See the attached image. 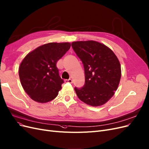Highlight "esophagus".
Returning a JSON list of instances; mask_svg holds the SVG:
<instances>
[{
  "mask_svg": "<svg viewBox=\"0 0 149 149\" xmlns=\"http://www.w3.org/2000/svg\"><path fill=\"white\" fill-rule=\"evenodd\" d=\"M65 83H73V81L71 79H65Z\"/></svg>",
  "mask_w": 149,
  "mask_h": 149,
  "instance_id": "1",
  "label": "esophagus"
}]
</instances>
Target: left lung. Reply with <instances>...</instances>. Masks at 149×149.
Masks as SVG:
<instances>
[{"mask_svg":"<svg viewBox=\"0 0 149 149\" xmlns=\"http://www.w3.org/2000/svg\"><path fill=\"white\" fill-rule=\"evenodd\" d=\"M72 47L84 65L85 84L74 88L78 98L92 107L105 104L115 94L121 76V65L115 53L95 40L75 41Z\"/></svg>","mask_w":149,"mask_h":149,"instance_id":"left-lung-1","label":"left lung"}]
</instances>
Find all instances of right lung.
I'll return each mask as SVG.
<instances>
[{"instance_id": "1", "label": "right lung", "mask_w": 149, "mask_h": 149, "mask_svg": "<svg viewBox=\"0 0 149 149\" xmlns=\"http://www.w3.org/2000/svg\"><path fill=\"white\" fill-rule=\"evenodd\" d=\"M70 42H50L28 53L19 67L22 86L29 97L39 103L54 100L61 89L57 62L70 49Z\"/></svg>"}]
</instances>
